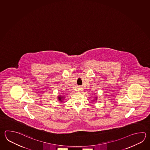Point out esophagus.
<instances>
[{
  "mask_svg": "<svg viewBox=\"0 0 150 150\" xmlns=\"http://www.w3.org/2000/svg\"><path fill=\"white\" fill-rule=\"evenodd\" d=\"M79 89H80V88H79ZM79 90H81V89H79Z\"/></svg>",
  "mask_w": 150,
  "mask_h": 150,
  "instance_id": "obj_1",
  "label": "esophagus"
}]
</instances>
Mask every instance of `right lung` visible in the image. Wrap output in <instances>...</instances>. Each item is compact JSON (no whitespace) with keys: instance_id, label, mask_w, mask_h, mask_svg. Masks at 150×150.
I'll list each match as a JSON object with an SVG mask.
<instances>
[{"instance_id":"obj_1","label":"right lung","mask_w":150,"mask_h":150,"mask_svg":"<svg viewBox=\"0 0 150 150\" xmlns=\"http://www.w3.org/2000/svg\"><path fill=\"white\" fill-rule=\"evenodd\" d=\"M64 97H63V96H59V101H61V102H62V100H64L63 98Z\"/></svg>"}]
</instances>
